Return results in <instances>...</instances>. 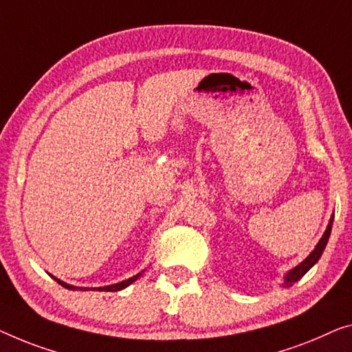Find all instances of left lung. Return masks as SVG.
Here are the masks:
<instances>
[{
    "label": "left lung",
    "mask_w": 352,
    "mask_h": 352,
    "mask_svg": "<svg viewBox=\"0 0 352 352\" xmlns=\"http://www.w3.org/2000/svg\"><path fill=\"white\" fill-rule=\"evenodd\" d=\"M332 223H333V217L330 218V221L327 224V229L326 232H324V235L321 237V240H319L318 245L314 246V250L310 253V256L305 261H302L300 264H298L297 267H294L292 270L287 272V274L285 275V281H283V286L285 287H291L294 283L300 280V278L307 274L308 270L311 269V267L316 264V262L319 261V258L322 256V251L326 250V245L329 242V237H330V232H332Z\"/></svg>",
    "instance_id": "obj_1"
}]
</instances>
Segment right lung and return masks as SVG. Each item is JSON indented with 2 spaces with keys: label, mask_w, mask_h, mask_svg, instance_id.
Returning <instances> with one entry per match:
<instances>
[{
  "label": "right lung",
  "mask_w": 352,
  "mask_h": 352,
  "mask_svg": "<svg viewBox=\"0 0 352 352\" xmlns=\"http://www.w3.org/2000/svg\"><path fill=\"white\" fill-rule=\"evenodd\" d=\"M142 275V272H140V274H138V275H134L133 278H128V280H124V281H120V283H117V285H110V286H104V287H93V291H107V292H115V291H122V289H124V287H128L131 283H134L135 280H138V278ZM52 278H54V280L58 283V285H61L63 287H66V289H71V291H74V289H80V291H88V287H76V286H72V285H67V283H65V281H61V280H58V278L56 276H54V275H50Z\"/></svg>",
  "instance_id": "add662e5"
}]
</instances>
